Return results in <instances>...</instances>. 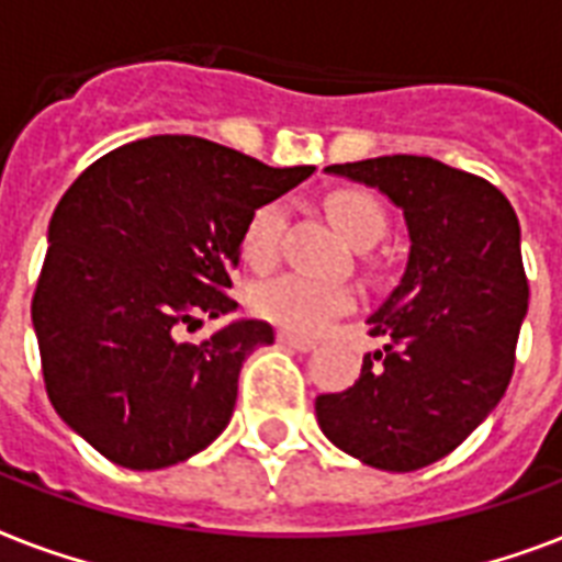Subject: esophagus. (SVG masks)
I'll use <instances>...</instances> for the list:
<instances>
[{"instance_id":"esophagus-1","label":"esophagus","mask_w":562,"mask_h":562,"mask_svg":"<svg viewBox=\"0 0 562 562\" xmlns=\"http://www.w3.org/2000/svg\"><path fill=\"white\" fill-rule=\"evenodd\" d=\"M277 341H280L282 347H289V350H297V352L315 350V341H312V338H303V335L285 333V329H282V333L277 335Z\"/></svg>"}]
</instances>
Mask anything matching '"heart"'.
Returning <instances> with one entry per match:
<instances>
[{
	"label": "heart",
	"instance_id": "1",
	"mask_svg": "<svg viewBox=\"0 0 562 562\" xmlns=\"http://www.w3.org/2000/svg\"><path fill=\"white\" fill-rule=\"evenodd\" d=\"M326 212L335 227L350 238L352 245L368 247L384 236L387 212L375 194L364 189H333L326 194ZM285 236V206L280 201L259 203L241 233V256L256 271H268L280 259ZM350 285L333 280H315L306 273H282L273 280L256 282L247 291V306L256 317L291 329V333H321L333 317L344 315L352 306Z\"/></svg>",
	"mask_w": 562,
	"mask_h": 562
}]
</instances>
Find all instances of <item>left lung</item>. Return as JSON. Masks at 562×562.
Returning a JSON list of instances; mask_svg holds the SVG:
<instances>
[{"mask_svg": "<svg viewBox=\"0 0 562 562\" xmlns=\"http://www.w3.org/2000/svg\"><path fill=\"white\" fill-rule=\"evenodd\" d=\"M326 171L379 187L402 206L411 256L368 317L384 350L364 356L347 391L317 396V423L375 470H419L454 452L514 375L528 312L519 218L490 180L431 157L393 154Z\"/></svg>", "mask_w": 562, "mask_h": 562, "instance_id": "1", "label": "left lung"}]
</instances>
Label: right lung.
<instances>
[{
  "label": "right lung",
  "instance_id": "1",
  "mask_svg": "<svg viewBox=\"0 0 562 562\" xmlns=\"http://www.w3.org/2000/svg\"><path fill=\"white\" fill-rule=\"evenodd\" d=\"M312 171L201 136H148L66 189L31 317L48 400L95 452L160 470L224 431L238 370L273 344L271 324L238 321L203 341L183 333L236 308L229 273L250 212Z\"/></svg>",
  "mask_w": 562,
  "mask_h": 562
}]
</instances>
